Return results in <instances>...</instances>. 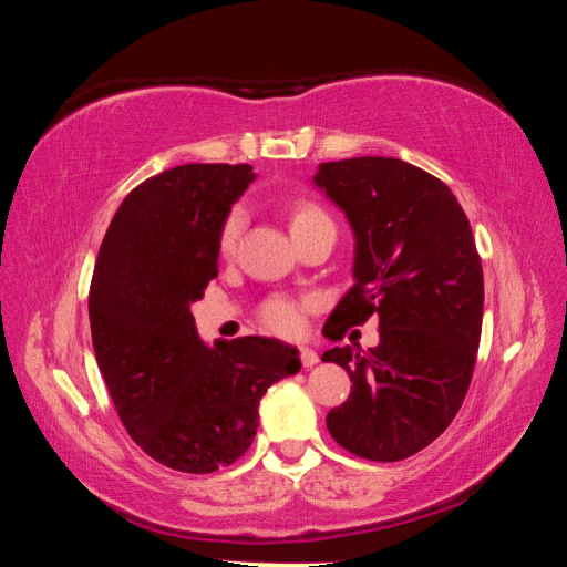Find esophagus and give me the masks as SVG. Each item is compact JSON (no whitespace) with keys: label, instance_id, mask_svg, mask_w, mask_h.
I'll return each instance as SVG.
<instances>
[{"label":"esophagus","instance_id":"1","mask_svg":"<svg viewBox=\"0 0 567 567\" xmlns=\"http://www.w3.org/2000/svg\"><path fill=\"white\" fill-rule=\"evenodd\" d=\"M300 362H302V368H312V364L320 362V358H318V352H315V350L300 348Z\"/></svg>","mask_w":567,"mask_h":567}]
</instances>
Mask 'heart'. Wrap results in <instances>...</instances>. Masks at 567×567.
<instances>
[{
    "label": "heart",
    "mask_w": 567,
    "mask_h": 567,
    "mask_svg": "<svg viewBox=\"0 0 567 567\" xmlns=\"http://www.w3.org/2000/svg\"><path fill=\"white\" fill-rule=\"evenodd\" d=\"M287 225H290V233L295 239H300L302 235L312 233V229L332 225L330 215L324 209L312 203V199H292L287 205ZM245 227V213L239 207L229 209L227 217L223 219V227H219L217 235V249L219 255H233L237 247V239L243 235ZM310 310V305L302 300H292V297H270L262 307H260V322L262 328L270 332L285 334V338H292V334H300L305 330V315Z\"/></svg>",
    "instance_id": "obj_1"
}]
</instances>
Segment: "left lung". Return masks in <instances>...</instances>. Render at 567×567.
<instances>
[{
  "instance_id": "8db88e82",
  "label": "left lung",
  "mask_w": 567,
  "mask_h": 567,
  "mask_svg": "<svg viewBox=\"0 0 567 567\" xmlns=\"http://www.w3.org/2000/svg\"><path fill=\"white\" fill-rule=\"evenodd\" d=\"M315 185L354 229V285L324 324L330 340L380 320V344L322 354L352 380L328 412L348 453L395 463L420 453L457 415L483 330V265L467 215L430 172L398 157L322 162Z\"/></svg>"
}]
</instances>
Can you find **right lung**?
Here are the masks:
<instances>
[{
  "label": "right lung",
  "instance_id": "1",
  "mask_svg": "<svg viewBox=\"0 0 567 567\" xmlns=\"http://www.w3.org/2000/svg\"><path fill=\"white\" fill-rule=\"evenodd\" d=\"M255 172L179 165L134 187L102 239L90 285L94 358L124 430L179 473H215L252 445L260 400L300 370L275 338L199 340L189 305L217 277V235Z\"/></svg>",
  "mask_w": 567,
  "mask_h": 567
}]
</instances>
